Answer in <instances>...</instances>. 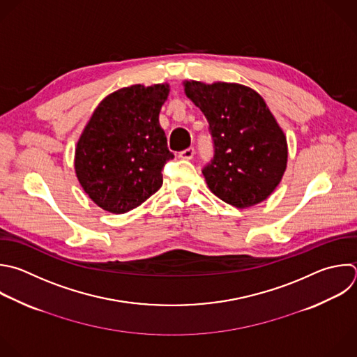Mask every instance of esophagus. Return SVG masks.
<instances>
[{"label":"esophagus","mask_w":357,"mask_h":357,"mask_svg":"<svg viewBox=\"0 0 357 357\" xmlns=\"http://www.w3.org/2000/svg\"><path fill=\"white\" fill-rule=\"evenodd\" d=\"M179 157H181L182 160H192V158L195 157V149L190 147V149H186V150L181 151V153H179Z\"/></svg>","instance_id":"esophagus-1"}]
</instances>
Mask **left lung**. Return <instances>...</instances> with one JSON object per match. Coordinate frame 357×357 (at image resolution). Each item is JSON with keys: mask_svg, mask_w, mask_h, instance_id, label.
I'll return each mask as SVG.
<instances>
[{"mask_svg": "<svg viewBox=\"0 0 357 357\" xmlns=\"http://www.w3.org/2000/svg\"><path fill=\"white\" fill-rule=\"evenodd\" d=\"M185 93L210 125L214 155L202 169L208 189L238 208L269 197L286 171L287 142L264 98L228 82L186 81Z\"/></svg>", "mask_w": 357, "mask_h": 357, "instance_id": "8db88e82", "label": "left lung"}]
</instances>
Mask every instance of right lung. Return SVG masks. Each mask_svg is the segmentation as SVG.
I'll return each instance as SVG.
<instances>
[{
    "mask_svg": "<svg viewBox=\"0 0 357 357\" xmlns=\"http://www.w3.org/2000/svg\"><path fill=\"white\" fill-rule=\"evenodd\" d=\"M169 86L132 85L107 95L93 110L75 149V174L103 210L128 213L162 185L174 158L158 123Z\"/></svg>",
    "mask_w": 357,
    "mask_h": 357,
    "instance_id": "add662e5",
    "label": "right lung"
}]
</instances>
